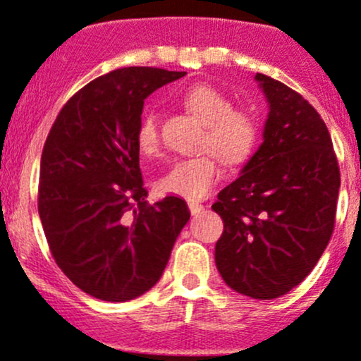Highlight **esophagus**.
<instances>
[{"label": "esophagus", "mask_w": 361, "mask_h": 361, "mask_svg": "<svg viewBox=\"0 0 361 361\" xmlns=\"http://www.w3.org/2000/svg\"><path fill=\"white\" fill-rule=\"evenodd\" d=\"M188 205H189V210H191L192 216H198V214L203 210V205H202V203H198V202H189Z\"/></svg>", "instance_id": "34e87169"}]
</instances>
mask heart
<instances>
[{
    "mask_svg": "<svg viewBox=\"0 0 361 361\" xmlns=\"http://www.w3.org/2000/svg\"><path fill=\"white\" fill-rule=\"evenodd\" d=\"M185 109L207 126L203 145L230 166L242 165L255 152L259 137L258 121L249 112L233 109L223 91L209 84H196L184 92ZM159 123L152 110L142 116L137 130V145L142 154L159 151ZM221 177V169L212 154H200L173 163L158 182L166 195L200 200L212 191Z\"/></svg>",
    "mask_w": 361,
    "mask_h": 361,
    "instance_id": "b5f03b06",
    "label": "heart"
}]
</instances>
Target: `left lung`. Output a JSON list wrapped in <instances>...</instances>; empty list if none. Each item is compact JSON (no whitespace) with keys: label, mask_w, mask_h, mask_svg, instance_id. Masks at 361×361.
I'll return each instance as SVG.
<instances>
[{"label":"left lung","mask_w":361,"mask_h":361,"mask_svg":"<svg viewBox=\"0 0 361 361\" xmlns=\"http://www.w3.org/2000/svg\"><path fill=\"white\" fill-rule=\"evenodd\" d=\"M255 78L269 117L263 144L212 205L224 223L216 265L231 290L272 300L298 286L326 249L341 172L316 109L283 82Z\"/></svg>","instance_id":"8db88e82"}]
</instances>
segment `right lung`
<instances>
[{
  "instance_id": "1",
  "label": "right lung",
  "mask_w": 361,
  "mask_h": 361,
  "mask_svg": "<svg viewBox=\"0 0 361 361\" xmlns=\"http://www.w3.org/2000/svg\"><path fill=\"white\" fill-rule=\"evenodd\" d=\"M185 71L119 68L61 109L40 161L38 214L64 276L91 297L128 302L163 276L189 221L179 196L149 203L137 130L144 99Z\"/></svg>"
}]
</instances>
